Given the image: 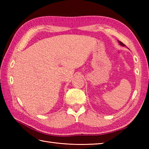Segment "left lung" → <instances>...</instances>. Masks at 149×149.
Instances as JSON below:
<instances>
[{
	"instance_id": "left-lung-1",
	"label": "left lung",
	"mask_w": 149,
	"mask_h": 149,
	"mask_svg": "<svg viewBox=\"0 0 149 149\" xmlns=\"http://www.w3.org/2000/svg\"><path fill=\"white\" fill-rule=\"evenodd\" d=\"M118 42H119V43L120 44V45H121L122 46H125L124 44H123L122 42H120V41H118Z\"/></svg>"
}]
</instances>
